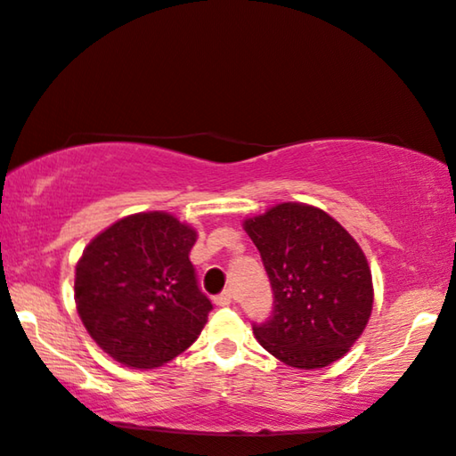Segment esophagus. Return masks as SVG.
Returning <instances> with one entry per match:
<instances>
[{
	"mask_svg": "<svg viewBox=\"0 0 456 456\" xmlns=\"http://www.w3.org/2000/svg\"><path fill=\"white\" fill-rule=\"evenodd\" d=\"M232 300H234V292H232V290L228 289V290H224V292H220L218 297H215V305H216V306H228Z\"/></svg>",
	"mask_w": 456,
	"mask_h": 456,
	"instance_id": "1",
	"label": "esophagus"
}]
</instances>
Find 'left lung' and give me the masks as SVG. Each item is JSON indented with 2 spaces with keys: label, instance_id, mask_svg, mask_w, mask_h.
Segmentation results:
<instances>
[{
  "label": "left lung",
  "instance_id": "8db88e82",
  "mask_svg": "<svg viewBox=\"0 0 456 456\" xmlns=\"http://www.w3.org/2000/svg\"><path fill=\"white\" fill-rule=\"evenodd\" d=\"M244 228L261 254L273 314L254 323L263 349L297 369H322L355 343L372 310V277L349 232L322 208L281 202Z\"/></svg>",
  "mask_w": 456,
  "mask_h": 456
}]
</instances>
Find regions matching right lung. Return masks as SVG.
Masks as SVG:
<instances>
[{
    "label": "right lung",
    "instance_id": "right-lung-1",
    "mask_svg": "<svg viewBox=\"0 0 456 456\" xmlns=\"http://www.w3.org/2000/svg\"><path fill=\"white\" fill-rule=\"evenodd\" d=\"M197 232L167 212L120 218L76 265V305L87 333L115 361L154 369L199 338L212 310L189 251Z\"/></svg>",
    "mask_w": 456,
    "mask_h": 456
}]
</instances>
